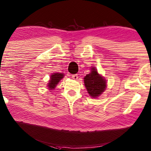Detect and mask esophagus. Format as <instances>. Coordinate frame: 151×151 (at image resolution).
Returning <instances> with one entry per match:
<instances>
[{
	"label": "esophagus",
	"instance_id": "34e87169",
	"mask_svg": "<svg viewBox=\"0 0 151 151\" xmlns=\"http://www.w3.org/2000/svg\"><path fill=\"white\" fill-rule=\"evenodd\" d=\"M72 78H73V79H75V80H76L78 78V75H72Z\"/></svg>",
	"mask_w": 151,
	"mask_h": 151
}]
</instances>
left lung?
Returning a JSON list of instances; mask_svg holds the SVG:
<instances>
[{
	"instance_id": "left-lung-1",
	"label": "left lung",
	"mask_w": 151,
	"mask_h": 151,
	"mask_svg": "<svg viewBox=\"0 0 151 151\" xmlns=\"http://www.w3.org/2000/svg\"><path fill=\"white\" fill-rule=\"evenodd\" d=\"M84 83L89 94L93 98H96L101 94L106 88L105 80L99 75L94 68H92L90 74L85 76Z\"/></svg>"
}]
</instances>
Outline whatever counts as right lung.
Segmentation results:
<instances>
[{"label":"right lung","instance_id":"1","mask_svg":"<svg viewBox=\"0 0 151 151\" xmlns=\"http://www.w3.org/2000/svg\"><path fill=\"white\" fill-rule=\"evenodd\" d=\"M63 77V75L62 73H54L50 76V80L49 81V83L48 86L50 90H53L56 87V85L59 82L61 78Z\"/></svg>","mask_w":151,"mask_h":151}]
</instances>
